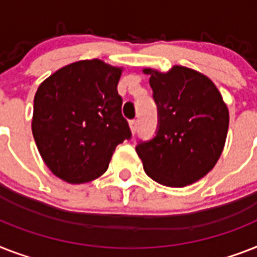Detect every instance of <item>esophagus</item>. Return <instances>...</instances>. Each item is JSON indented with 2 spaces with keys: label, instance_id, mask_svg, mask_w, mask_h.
<instances>
[{
  "label": "esophagus",
  "instance_id": "esophagus-1",
  "mask_svg": "<svg viewBox=\"0 0 257 257\" xmlns=\"http://www.w3.org/2000/svg\"><path fill=\"white\" fill-rule=\"evenodd\" d=\"M129 126H131V132L135 135L137 132V126H139V121L137 120H132V121H129Z\"/></svg>",
  "mask_w": 257,
  "mask_h": 257
}]
</instances>
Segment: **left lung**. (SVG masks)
I'll use <instances>...</instances> for the list:
<instances>
[{
    "mask_svg": "<svg viewBox=\"0 0 257 257\" xmlns=\"http://www.w3.org/2000/svg\"><path fill=\"white\" fill-rule=\"evenodd\" d=\"M158 108V131L136 152L156 182L185 187L203 178L218 162L226 144L230 114L206 75L183 66L168 72L144 68Z\"/></svg>",
    "mask_w": 257,
    "mask_h": 257,
    "instance_id": "8db88e82",
    "label": "left lung"
}]
</instances>
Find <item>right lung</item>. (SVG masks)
I'll return each instance as SVG.
<instances>
[{
  "label": "right lung",
  "mask_w": 257,
  "mask_h": 257,
  "mask_svg": "<svg viewBox=\"0 0 257 257\" xmlns=\"http://www.w3.org/2000/svg\"><path fill=\"white\" fill-rule=\"evenodd\" d=\"M121 72L100 59L79 60L39 84L31 131L58 178L74 185L99 178L116 147L131 139L117 92Z\"/></svg>",
  "instance_id": "obj_1"
}]
</instances>
